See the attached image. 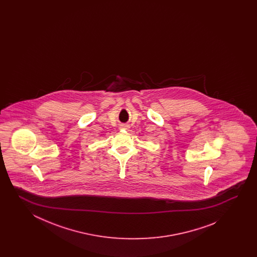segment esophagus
<instances>
[{
    "mask_svg": "<svg viewBox=\"0 0 257 257\" xmlns=\"http://www.w3.org/2000/svg\"><path fill=\"white\" fill-rule=\"evenodd\" d=\"M121 128H128V126L127 125H122Z\"/></svg>",
    "mask_w": 257,
    "mask_h": 257,
    "instance_id": "1",
    "label": "esophagus"
}]
</instances>
